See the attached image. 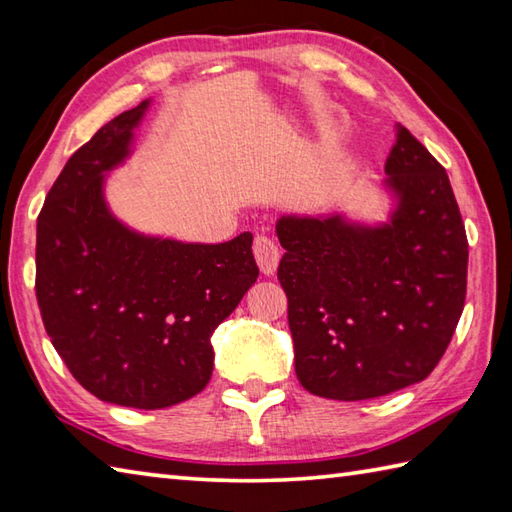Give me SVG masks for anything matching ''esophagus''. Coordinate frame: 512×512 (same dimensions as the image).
<instances>
[{"label":"esophagus","instance_id":"34e87169","mask_svg":"<svg viewBox=\"0 0 512 512\" xmlns=\"http://www.w3.org/2000/svg\"><path fill=\"white\" fill-rule=\"evenodd\" d=\"M254 258H256L260 271H263V274H267V276H271L278 269L280 249H278V245L274 241H271V238L256 236V241H254Z\"/></svg>","mask_w":512,"mask_h":512}]
</instances>
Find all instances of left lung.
Here are the masks:
<instances>
[{"instance_id":"obj_1","label":"left lung","mask_w":512,"mask_h":512,"mask_svg":"<svg viewBox=\"0 0 512 512\" xmlns=\"http://www.w3.org/2000/svg\"><path fill=\"white\" fill-rule=\"evenodd\" d=\"M384 174L387 221H276L296 375L320 398L371 400L422 382L462 316L468 243L446 170L395 123Z\"/></svg>"}]
</instances>
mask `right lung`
<instances>
[{"instance_id": "right-lung-1", "label": "right lung", "mask_w": 512, "mask_h": 512, "mask_svg": "<svg viewBox=\"0 0 512 512\" xmlns=\"http://www.w3.org/2000/svg\"><path fill=\"white\" fill-rule=\"evenodd\" d=\"M152 99L70 156L37 218V302L83 389L154 411L201 393L212 333L256 283L254 236L207 245L143 234L110 210L106 181L130 159Z\"/></svg>"}]
</instances>
